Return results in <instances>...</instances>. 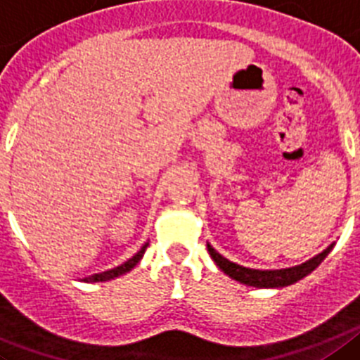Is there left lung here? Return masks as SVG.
Listing matches in <instances>:
<instances>
[{"instance_id": "1", "label": "left lung", "mask_w": 360, "mask_h": 360, "mask_svg": "<svg viewBox=\"0 0 360 360\" xmlns=\"http://www.w3.org/2000/svg\"><path fill=\"white\" fill-rule=\"evenodd\" d=\"M331 248H333V245L328 246L323 254L315 255L310 261L302 262L299 266L284 268V270H252V268L239 266L236 262L228 261L223 255L217 254L210 245H208V254L212 255L215 264H217L228 277H232V279L239 281V283L248 284V286H255V288H281V286H288V284L297 283V281H301L302 277H306L308 274H311V271L324 261V257L330 254Z\"/></svg>"}]
</instances>
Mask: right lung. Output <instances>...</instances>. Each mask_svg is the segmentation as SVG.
Returning a JSON list of instances; mask_svg holds the SVG:
<instances>
[{"mask_svg": "<svg viewBox=\"0 0 360 360\" xmlns=\"http://www.w3.org/2000/svg\"><path fill=\"white\" fill-rule=\"evenodd\" d=\"M146 246H148V245L143 246V248L139 250V252H137V254L134 255V257H130L127 262H123L121 266H115V268H112V270L101 271V274H94V275H90V277H85V279H83V281H85V283H101V281H110V279H115V277H120V275L127 274V271H130L134 266H136L137 262L141 261V257H143V254H145Z\"/></svg>", "mask_w": 360, "mask_h": 360, "instance_id": "add662e5", "label": "right lung"}]
</instances>
